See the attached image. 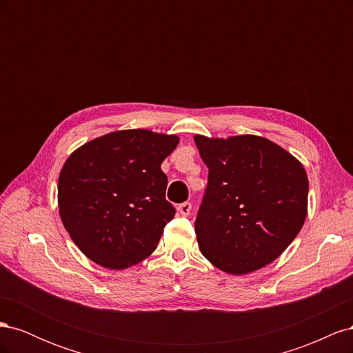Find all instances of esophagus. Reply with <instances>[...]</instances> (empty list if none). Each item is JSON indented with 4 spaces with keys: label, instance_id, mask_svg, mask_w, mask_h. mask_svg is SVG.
Here are the masks:
<instances>
[{
    "label": "esophagus",
    "instance_id": "esophagus-1",
    "mask_svg": "<svg viewBox=\"0 0 353 353\" xmlns=\"http://www.w3.org/2000/svg\"><path fill=\"white\" fill-rule=\"evenodd\" d=\"M190 212H191V203H188V201L181 203V205L178 206V213H179V215L188 216Z\"/></svg>",
    "mask_w": 353,
    "mask_h": 353
}]
</instances>
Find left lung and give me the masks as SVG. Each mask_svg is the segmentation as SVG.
Masks as SVG:
<instances>
[{"mask_svg":"<svg viewBox=\"0 0 353 353\" xmlns=\"http://www.w3.org/2000/svg\"><path fill=\"white\" fill-rule=\"evenodd\" d=\"M209 168L196 218L201 254L221 271L244 275L275 261L307 215L303 165L259 135H194Z\"/></svg>","mask_w":353,"mask_h":353,"instance_id":"1","label":"left lung"}]
</instances>
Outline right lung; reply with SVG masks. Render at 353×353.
Returning <instances> with one entry per match:
<instances>
[{"label":"right lung","mask_w":353,"mask_h":353,"mask_svg":"<svg viewBox=\"0 0 353 353\" xmlns=\"http://www.w3.org/2000/svg\"><path fill=\"white\" fill-rule=\"evenodd\" d=\"M178 143L176 135L122 130L94 138L66 159L59 175V213L88 259L125 270L156 250L175 215L160 165Z\"/></svg>","instance_id":"1"}]
</instances>
